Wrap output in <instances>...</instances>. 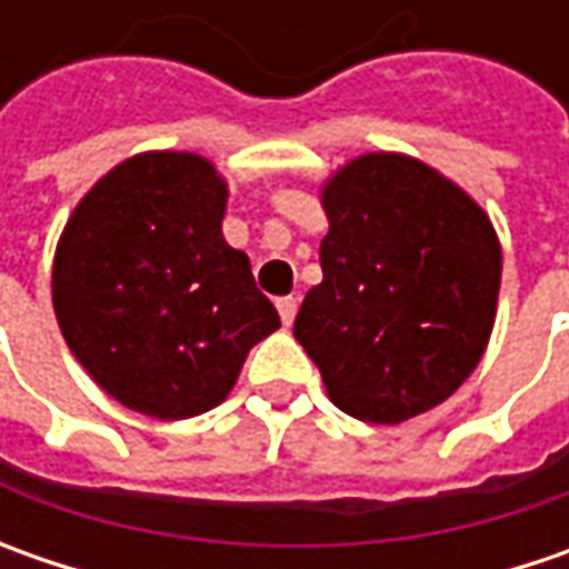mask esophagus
<instances>
[{"mask_svg":"<svg viewBox=\"0 0 569 569\" xmlns=\"http://www.w3.org/2000/svg\"><path fill=\"white\" fill-rule=\"evenodd\" d=\"M278 313H281V322H284V326H291L297 317V297H281V300H278Z\"/></svg>","mask_w":569,"mask_h":569,"instance_id":"obj_1","label":"esophagus"}]
</instances>
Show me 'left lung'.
<instances>
[{
    "label": "left lung",
    "mask_w": 569,
    "mask_h": 569,
    "mask_svg": "<svg viewBox=\"0 0 569 569\" xmlns=\"http://www.w3.org/2000/svg\"><path fill=\"white\" fill-rule=\"evenodd\" d=\"M319 202L322 281L295 319L329 399L370 425H402L469 380L491 341L503 252L488 211L399 151L341 164Z\"/></svg>",
    "instance_id": "8db88e82"
}]
</instances>
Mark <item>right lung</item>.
I'll return each mask as SVG.
<instances>
[{"instance_id":"add662e5","label":"right lung","mask_w":569,"mask_h":569,"mask_svg":"<svg viewBox=\"0 0 569 569\" xmlns=\"http://www.w3.org/2000/svg\"><path fill=\"white\" fill-rule=\"evenodd\" d=\"M228 180L202 154L142 151L81 196L53 256V310L117 402L183 421L221 405L281 326L221 221Z\"/></svg>"}]
</instances>
